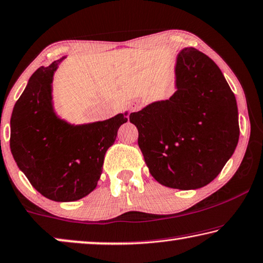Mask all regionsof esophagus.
<instances>
[{
    "label": "esophagus",
    "mask_w": 263,
    "mask_h": 263,
    "mask_svg": "<svg viewBox=\"0 0 263 263\" xmlns=\"http://www.w3.org/2000/svg\"><path fill=\"white\" fill-rule=\"evenodd\" d=\"M140 109V104H133L132 108H130V111H135V110H139Z\"/></svg>",
    "instance_id": "obj_1"
}]
</instances>
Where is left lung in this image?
I'll list each match as a JSON object with an SVG mask.
<instances>
[{
    "instance_id": "obj_1",
    "label": "left lung",
    "mask_w": 263,
    "mask_h": 263,
    "mask_svg": "<svg viewBox=\"0 0 263 263\" xmlns=\"http://www.w3.org/2000/svg\"><path fill=\"white\" fill-rule=\"evenodd\" d=\"M177 91L129 120L152 176L163 186L195 190L218 176L239 138L237 103L212 59L193 47L178 54Z\"/></svg>"
}]
</instances>
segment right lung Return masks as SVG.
Masks as SVG:
<instances>
[{
	"label": "right lung",
	"instance_id": "add662e5",
	"mask_svg": "<svg viewBox=\"0 0 263 263\" xmlns=\"http://www.w3.org/2000/svg\"><path fill=\"white\" fill-rule=\"evenodd\" d=\"M64 58L29 78L11 114L10 151L37 192L54 201H73L96 189L105 152L128 119L119 114L82 125L60 120L53 110L51 84Z\"/></svg>",
	"mask_w": 263,
	"mask_h": 263
}]
</instances>
